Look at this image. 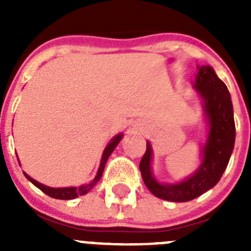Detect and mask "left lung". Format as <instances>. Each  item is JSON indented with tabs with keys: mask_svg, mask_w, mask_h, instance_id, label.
Instances as JSON below:
<instances>
[{
	"mask_svg": "<svg viewBox=\"0 0 251 251\" xmlns=\"http://www.w3.org/2000/svg\"><path fill=\"white\" fill-rule=\"evenodd\" d=\"M195 89L203 99L205 112L210 123L207 142L203 147V159L199 170L190 178L176 185H161L151 172L152 150L147 143L139 162L142 178L153 195L172 202L191 201L214 187L227 167L235 143V122L231 97L223 80L208 65L199 68Z\"/></svg>",
	"mask_w": 251,
	"mask_h": 251,
	"instance_id": "obj_1",
	"label": "left lung"
}]
</instances>
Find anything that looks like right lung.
Masks as SVG:
<instances>
[{
    "label": "right lung",
    "instance_id": "add662e5",
    "mask_svg": "<svg viewBox=\"0 0 251 251\" xmlns=\"http://www.w3.org/2000/svg\"><path fill=\"white\" fill-rule=\"evenodd\" d=\"M122 139V134H118V136H115L114 138L112 139L109 145L106 146V148L104 150L103 152V157H101V162H100V166H99V170H98V174L95 176L94 181L85 186H80V187H68V188H52V187H48V186H44L43 183H39L37 181H35L34 178H31L28 175L25 174L26 178L30 179L31 182L34 183L36 187H39L40 190L43 192H45L48 196L50 197H54V199H59V200H73L75 197H79L81 195H85L92 190L93 187L95 186V183L98 182L99 179H100L101 175H103V171L104 167H105V163L109 158V156L112 154V152L114 151V148L117 147V145L119 143V141Z\"/></svg>",
    "mask_w": 251,
    "mask_h": 251
}]
</instances>
